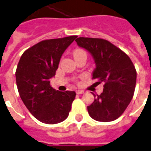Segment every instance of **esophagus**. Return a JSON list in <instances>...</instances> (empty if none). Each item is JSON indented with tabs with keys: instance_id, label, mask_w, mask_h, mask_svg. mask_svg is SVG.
Returning <instances> with one entry per match:
<instances>
[{
	"instance_id": "1",
	"label": "esophagus",
	"mask_w": 151,
	"mask_h": 151,
	"mask_svg": "<svg viewBox=\"0 0 151 151\" xmlns=\"http://www.w3.org/2000/svg\"><path fill=\"white\" fill-rule=\"evenodd\" d=\"M76 93H77L78 95H81V94H83V93H84V91L82 90H77L76 91Z\"/></svg>"
}]
</instances>
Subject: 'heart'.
I'll use <instances>...</instances> for the list:
<instances>
[{"label": "heart", "instance_id": "heart-1", "mask_svg": "<svg viewBox=\"0 0 151 151\" xmlns=\"http://www.w3.org/2000/svg\"><path fill=\"white\" fill-rule=\"evenodd\" d=\"M80 52H84V51H83V50H77L74 51V52H73V55L78 54V53H80Z\"/></svg>", "mask_w": 151, "mask_h": 151}]
</instances>
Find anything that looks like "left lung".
<instances>
[{"mask_svg":"<svg viewBox=\"0 0 151 151\" xmlns=\"http://www.w3.org/2000/svg\"><path fill=\"white\" fill-rule=\"evenodd\" d=\"M78 46L92 56L95 68L93 79L103 82L101 95L92 93L95 100L88 106L89 116L99 122H111L122 115L133 99L137 72L130 58L107 40L80 37Z\"/></svg>","mask_w":151,"mask_h":151,"instance_id":"8db88e82","label":"left lung"}]
</instances>
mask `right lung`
Returning a JSON list of instances; mask_svg holds the SVG:
<instances>
[{"label":"right lung","instance_id":"obj_1","mask_svg":"<svg viewBox=\"0 0 151 151\" xmlns=\"http://www.w3.org/2000/svg\"><path fill=\"white\" fill-rule=\"evenodd\" d=\"M77 38L44 40L29 48L21 56L15 77L23 103L35 118L56 124L69 116L75 91H59L50 86L65 50Z\"/></svg>","mask_w":151,"mask_h":151}]
</instances>
